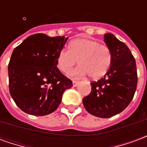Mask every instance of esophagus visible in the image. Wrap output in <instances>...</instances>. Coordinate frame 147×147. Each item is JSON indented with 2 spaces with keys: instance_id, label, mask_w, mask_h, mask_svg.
Returning a JSON list of instances; mask_svg holds the SVG:
<instances>
[{
  "instance_id": "obj_1",
  "label": "esophagus",
  "mask_w": 147,
  "mask_h": 147,
  "mask_svg": "<svg viewBox=\"0 0 147 147\" xmlns=\"http://www.w3.org/2000/svg\"><path fill=\"white\" fill-rule=\"evenodd\" d=\"M72 83H73L74 86H76L77 85H78V83H79V81H77V80H73V81H72Z\"/></svg>"
}]
</instances>
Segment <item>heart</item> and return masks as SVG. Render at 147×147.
<instances>
[{"instance_id":"1","label":"heart","mask_w":147,"mask_h":147,"mask_svg":"<svg viewBox=\"0 0 147 147\" xmlns=\"http://www.w3.org/2000/svg\"><path fill=\"white\" fill-rule=\"evenodd\" d=\"M113 61L110 49L94 40L79 38L69 43L68 49L58 53L57 63L60 70L67 74L79 62L80 67L71 72L72 76L88 75L93 80H98L107 73Z\"/></svg>"}]
</instances>
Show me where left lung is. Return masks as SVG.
<instances>
[{
    "label": "left lung",
    "mask_w": 147,
    "mask_h": 147,
    "mask_svg": "<svg viewBox=\"0 0 147 147\" xmlns=\"http://www.w3.org/2000/svg\"><path fill=\"white\" fill-rule=\"evenodd\" d=\"M104 41L113 54L111 67L103 78L90 83L91 91L83 103L89 113L109 118L121 113L131 102L138 76L136 59L128 47L112 34H105Z\"/></svg>",
    "instance_id": "8db88e82"
}]
</instances>
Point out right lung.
<instances>
[{
    "mask_svg": "<svg viewBox=\"0 0 147 147\" xmlns=\"http://www.w3.org/2000/svg\"><path fill=\"white\" fill-rule=\"evenodd\" d=\"M67 38L30 35L14 49L8 64V86L11 98L21 110L45 116L61 104L72 81L57 67L58 53Z\"/></svg>",
    "mask_w": 147,
    "mask_h": 147,
    "instance_id": "obj_1",
    "label": "right lung"
}]
</instances>
